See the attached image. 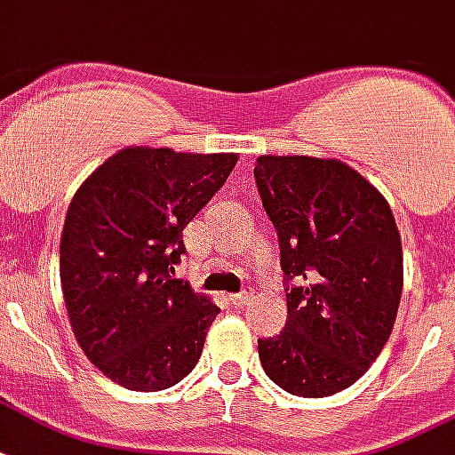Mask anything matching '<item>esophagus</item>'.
Segmentation results:
<instances>
[{"label": "esophagus", "instance_id": "1", "mask_svg": "<svg viewBox=\"0 0 455 455\" xmlns=\"http://www.w3.org/2000/svg\"><path fill=\"white\" fill-rule=\"evenodd\" d=\"M251 299H253V289H243L241 294H231L228 296V301L238 308H243L245 304H251Z\"/></svg>", "mask_w": 455, "mask_h": 455}]
</instances>
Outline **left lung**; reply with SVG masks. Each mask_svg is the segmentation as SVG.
Instances as JSON below:
<instances>
[{
  "label": "left lung",
  "mask_w": 455,
  "mask_h": 455,
  "mask_svg": "<svg viewBox=\"0 0 455 455\" xmlns=\"http://www.w3.org/2000/svg\"><path fill=\"white\" fill-rule=\"evenodd\" d=\"M253 173L287 282V328L258 339L260 364L291 395L325 398L388 342L403 294L398 227L386 197L338 159L260 156Z\"/></svg>",
  "instance_id": "8db88e82"
}]
</instances>
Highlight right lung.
<instances>
[{"label":"right lung","instance_id":"obj_1","mask_svg":"<svg viewBox=\"0 0 455 455\" xmlns=\"http://www.w3.org/2000/svg\"><path fill=\"white\" fill-rule=\"evenodd\" d=\"M236 161L127 147L74 193L60 241L67 315L91 364L123 388H171L197 364L219 308L173 275L183 228Z\"/></svg>","mask_w":455,"mask_h":455}]
</instances>
